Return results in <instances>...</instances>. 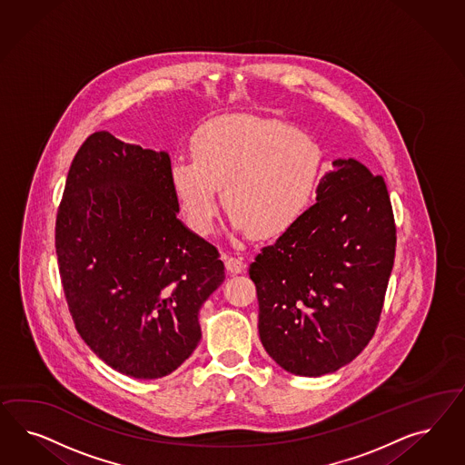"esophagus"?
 Listing matches in <instances>:
<instances>
[{
    "label": "esophagus",
    "mask_w": 465,
    "mask_h": 465,
    "mask_svg": "<svg viewBox=\"0 0 465 465\" xmlns=\"http://www.w3.org/2000/svg\"><path fill=\"white\" fill-rule=\"evenodd\" d=\"M225 268L228 272L233 274H240L245 271V262L242 257H235V255H225Z\"/></svg>",
    "instance_id": "34e87169"
}]
</instances>
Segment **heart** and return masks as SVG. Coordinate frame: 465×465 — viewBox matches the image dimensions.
<instances>
[{"label":"heart","instance_id":"heart-1","mask_svg":"<svg viewBox=\"0 0 465 465\" xmlns=\"http://www.w3.org/2000/svg\"><path fill=\"white\" fill-rule=\"evenodd\" d=\"M193 156L170 162V183L189 226L210 233L218 187L237 233L286 232L309 206L322 169V150L309 134L252 115L216 119L197 129Z\"/></svg>","mask_w":465,"mask_h":465}]
</instances>
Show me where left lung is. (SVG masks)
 Here are the masks:
<instances>
[{
    "mask_svg": "<svg viewBox=\"0 0 465 465\" xmlns=\"http://www.w3.org/2000/svg\"><path fill=\"white\" fill-rule=\"evenodd\" d=\"M315 199L249 269L261 342L300 377L332 373L365 350L394 266V213L381 175L338 158Z\"/></svg>",
    "mask_w": 465,
    "mask_h": 465,
    "instance_id": "8db88e82",
    "label": "left lung"
}]
</instances>
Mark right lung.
Instances as JSON below:
<instances>
[{"mask_svg":"<svg viewBox=\"0 0 465 465\" xmlns=\"http://www.w3.org/2000/svg\"><path fill=\"white\" fill-rule=\"evenodd\" d=\"M177 214L167 152L107 131L80 146L57 210L63 290L90 350L141 381L193 354L199 309L225 280L218 251Z\"/></svg>","mask_w":465,"mask_h":465,"instance_id":"right-lung-1","label":"right lung"}]
</instances>
